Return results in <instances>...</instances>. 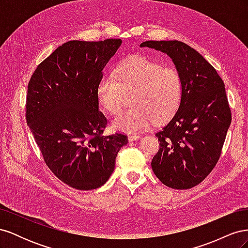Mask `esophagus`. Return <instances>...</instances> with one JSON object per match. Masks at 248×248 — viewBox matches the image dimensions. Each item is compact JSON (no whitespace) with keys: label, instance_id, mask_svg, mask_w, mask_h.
Instances as JSON below:
<instances>
[{"label":"esophagus","instance_id":"1","mask_svg":"<svg viewBox=\"0 0 248 248\" xmlns=\"http://www.w3.org/2000/svg\"><path fill=\"white\" fill-rule=\"evenodd\" d=\"M140 139V134H129L128 136V140L132 141V140H137Z\"/></svg>","mask_w":248,"mask_h":248}]
</instances>
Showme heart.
Here are the masks:
<instances>
[{
	"mask_svg": "<svg viewBox=\"0 0 248 248\" xmlns=\"http://www.w3.org/2000/svg\"><path fill=\"white\" fill-rule=\"evenodd\" d=\"M132 92L134 108L112 120L115 130L136 132L153 121H168L181 104L183 78L175 67H163L144 56H134L116 67L114 78L103 77L99 80L96 97L104 110L115 115L123 106L125 94Z\"/></svg>",
	"mask_w": 248,
	"mask_h": 248,
	"instance_id": "b5f03b06",
	"label": "heart"
}]
</instances>
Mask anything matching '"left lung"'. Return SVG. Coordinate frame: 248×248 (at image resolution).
<instances>
[{
    "label": "left lung",
    "instance_id": "1",
    "mask_svg": "<svg viewBox=\"0 0 248 248\" xmlns=\"http://www.w3.org/2000/svg\"><path fill=\"white\" fill-rule=\"evenodd\" d=\"M140 46L167 54L183 78L181 104L155 134L160 148L152 170L170 188H191L210 174L221 154L232 121L226 88L214 67L184 42L150 40Z\"/></svg>",
    "mask_w": 248,
    "mask_h": 248
}]
</instances>
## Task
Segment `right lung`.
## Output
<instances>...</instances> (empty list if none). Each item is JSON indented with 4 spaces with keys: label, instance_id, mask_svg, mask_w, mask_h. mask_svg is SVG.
<instances>
[{
    "label": "right lung",
    "instance_id": "add662e5",
    "mask_svg": "<svg viewBox=\"0 0 248 248\" xmlns=\"http://www.w3.org/2000/svg\"><path fill=\"white\" fill-rule=\"evenodd\" d=\"M121 39L68 41L40 63L28 85L27 124L46 166L68 186L98 188L115 170L122 133L102 136L108 123L96 89Z\"/></svg>",
    "mask_w": 248,
    "mask_h": 248
}]
</instances>
